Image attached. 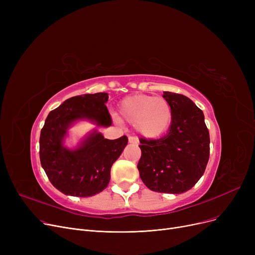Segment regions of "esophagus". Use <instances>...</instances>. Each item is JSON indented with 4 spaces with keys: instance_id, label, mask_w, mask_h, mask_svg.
I'll list each match as a JSON object with an SVG mask.
<instances>
[{
    "instance_id": "esophagus-1",
    "label": "esophagus",
    "mask_w": 255,
    "mask_h": 255,
    "mask_svg": "<svg viewBox=\"0 0 255 255\" xmlns=\"http://www.w3.org/2000/svg\"><path fill=\"white\" fill-rule=\"evenodd\" d=\"M128 140H129V142H130V143H133V144H138V139H137L136 137H134V136H129Z\"/></svg>"
}]
</instances>
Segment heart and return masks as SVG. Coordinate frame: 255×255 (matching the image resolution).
<instances>
[{
    "label": "heart",
    "instance_id": "1",
    "mask_svg": "<svg viewBox=\"0 0 255 255\" xmlns=\"http://www.w3.org/2000/svg\"><path fill=\"white\" fill-rule=\"evenodd\" d=\"M171 107L161 97L150 95L128 96L119 104V118L123 122L134 125L144 138H157L162 135L171 123Z\"/></svg>",
    "mask_w": 255,
    "mask_h": 255
}]
</instances>
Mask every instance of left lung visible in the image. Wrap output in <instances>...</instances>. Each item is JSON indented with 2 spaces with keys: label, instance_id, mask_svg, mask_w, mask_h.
<instances>
[{
  "label": "left lung",
  "instance_id": "1",
  "mask_svg": "<svg viewBox=\"0 0 255 255\" xmlns=\"http://www.w3.org/2000/svg\"><path fill=\"white\" fill-rule=\"evenodd\" d=\"M171 107V124L158 139L139 138L141 181L155 192L181 194L202 178L210 157V134L203 111L181 94L164 92Z\"/></svg>",
  "mask_w": 255,
  "mask_h": 255
}]
</instances>
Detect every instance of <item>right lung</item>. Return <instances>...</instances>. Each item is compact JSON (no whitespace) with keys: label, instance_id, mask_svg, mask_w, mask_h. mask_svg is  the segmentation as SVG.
Wrapping results in <instances>:
<instances>
[{"label":"right lung","instance_id":"obj_1","mask_svg":"<svg viewBox=\"0 0 255 255\" xmlns=\"http://www.w3.org/2000/svg\"><path fill=\"white\" fill-rule=\"evenodd\" d=\"M107 93L85 94L64 101L51 111L40 133V162L50 183L66 195L89 197L103 191L111 180V168L128 142L123 135L107 139L94 131L78 148L63 145L67 129L78 120H90L109 127L112 117L105 103Z\"/></svg>","mask_w":255,"mask_h":255}]
</instances>
